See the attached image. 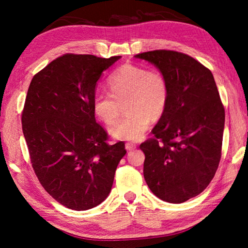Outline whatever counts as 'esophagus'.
I'll list each match as a JSON object with an SVG mask.
<instances>
[{
  "label": "esophagus",
  "mask_w": 248,
  "mask_h": 248,
  "mask_svg": "<svg viewBox=\"0 0 248 248\" xmlns=\"http://www.w3.org/2000/svg\"><path fill=\"white\" fill-rule=\"evenodd\" d=\"M125 149L128 151H132L134 149H137V144L131 143V142H127V143H125Z\"/></svg>",
  "instance_id": "esophagus-1"
}]
</instances>
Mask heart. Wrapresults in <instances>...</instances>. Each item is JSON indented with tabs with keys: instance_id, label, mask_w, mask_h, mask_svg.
<instances>
[{
	"instance_id": "b5f03b06",
	"label": "heart",
	"mask_w": 248,
	"mask_h": 248,
	"mask_svg": "<svg viewBox=\"0 0 248 248\" xmlns=\"http://www.w3.org/2000/svg\"><path fill=\"white\" fill-rule=\"evenodd\" d=\"M108 92H96L93 97L95 115L106 124H114L124 103L127 116L111 129L112 137L124 141H138L148 131L151 118L164 114L170 98L165 75L157 69L127 63L117 69L107 81Z\"/></svg>"
}]
</instances>
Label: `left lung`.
<instances>
[{
  "mask_svg": "<svg viewBox=\"0 0 248 248\" xmlns=\"http://www.w3.org/2000/svg\"><path fill=\"white\" fill-rule=\"evenodd\" d=\"M136 57L156 65L170 87L153 138L140 144L144 179L159 199L182 203L201 194L219 167L223 104L211 71L188 54L153 50Z\"/></svg>",
  "mask_w": 248,
  "mask_h": 248,
  "instance_id": "obj_1",
  "label": "left lung"
}]
</instances>
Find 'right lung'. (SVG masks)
I'll return each mask as SVG.
<instances>
[{
    "instance_id": "right-lung-1",
    "label": "right lung",
    "mask_w": 248,
    "mask_h": 248,
    "mask_svg": "<svg viewBox=\"0 0 248 248\" xmlns=\"http://www.w3.org/2000/svg\"><path fill=\"white\" fill-rule=\"evenodd\" d=\"M120 56L65 53L33 75L22 112L31 163L45 190L72 210H87L107 198L123 141L109 144L96 123L93 97L103 71Z\"/></svg>"
}]
</instances>
